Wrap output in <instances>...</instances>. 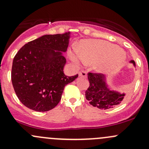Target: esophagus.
<instances>
[{
  "instance_id": "esophagus-1",
  "label": "esophagus",
  "mask_w": 149,
  "mask_h": 149,
  "mask_svg": "<svg viewBox=\"0 0 149 149\" xmlns=\"http://www.w3.org/2000/svg\"><path fill=\"white\" fill-rule=\"evenodd\" d=\"M79 75L80 76H82V77L84 78H86L87 77V73H86V70H81L80 72L79 73Z\"/></svg>"
}]
</instances>
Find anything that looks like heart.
I'll list each match as a JSON object with an SVG mask.
<instances>
[{
  "label": "heart",
  "instance_id": "obj_1",
  "mask_svg": "<svg viewBox=\"0 0 149 149\" xmlns=\"http://www.w3.org/2000/svg\"><path fill=\"white\" fill-rule=\"evenodd\" d=\"M69 57L74 63L85 62L96 65L100 73H109L116 68L125 59V54L116 45L97 40H86L81 43L80 52L70 51Z\"/></svg>",
  "mask_w": 149,
  "mask_h": 149
}]
</instances>
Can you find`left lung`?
Masks as SVG:
<instances>
[{
	"label": "left lung",
	"mask_w": 149,
	"mask_h": 149,
	"mask_svg": "<svg viewBox=\"0 0 149 149\" xmlns=\"http://www.w3.org/2000/svg\"><path fill=\"white\" fill-rule=\"evenodd\" d=\"M136 65L134 61H130ZM89 86L85 92L86 99L93 107L108 109L120 104L125 94L112 91L108 88L104 75L98 73H88Z\"/></svg>",
	"instance_id": "left-lung-1"
}]
</instances>
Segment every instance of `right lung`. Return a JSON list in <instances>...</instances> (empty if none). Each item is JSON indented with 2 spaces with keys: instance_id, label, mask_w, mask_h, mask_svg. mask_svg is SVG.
Here are the masks:
<instances>
[{
  "instance_id": "obj_1",
  "label": "right lung",
  "mask_w": 149,
  "mask_h": 149,
  "mask_svg": "<svg viewBox=\"0 0 149 149\" xmlns=\"http://www.w3.org/2000/svg\"><path fill=\"white\" fill-rule=\"evenodd\" d=\"M70 32L46 34L24 45L13 61L11 81L16 96L24 106L46 112L58 105L67 84L79 75L67 76L62 52L67 50Z\"/></svg>"
}]
</instances>
